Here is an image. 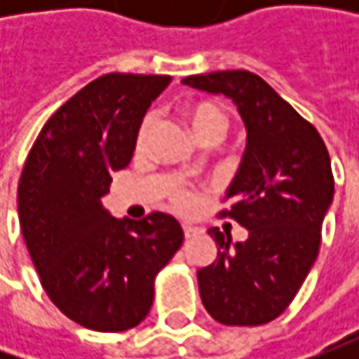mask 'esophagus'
Here are the masks:
<instances>
[{"label":"esophagus","mask_w":359,"mask_h":359,"mask_svg":"<svg viewBox=\"0 0 359 359\" xmlns=\"http://www.w3.org/2000/svg\"><path fill=\"white\" fill-rule=\"evenodd\" d=\"M182 228H184V236H186V238H194V236H198V228H194V226H187V224H184Z\"/></svg>","instance_id":"34e87169"}]
</instances>
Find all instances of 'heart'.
<instances>
[{"mask_svg": "<svg viewBox=\"0 0 359 359\" xmlns=\"http://www.w3.org/2000/svg\"><path fill=\"white\" fill-rule=\"evenodd\" d=\"M186 119L187 123H189V128L191 131L201 137V135H205V133H212V131H217V133H224L226 130V116H224V111L214 104H194L189 105L186 109ZM154 114H147L142 121V128H140V133H137V145H144L147 142V135H149V131L154 128ZM196 170V163H191L189 165V172H194ZM173 201L177 203V205H187L189 201H191V196L184 191V189H175L172 194Z\"/></svg>", "mask_w": 359, "mask_h": 359, "instance_id": "obj_1", "label": "heart"}]
</instances>
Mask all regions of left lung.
<instances>
[{"label":"left lung","instance_id":"1","mask_svg":"<svg viewBox=\"0 0 359 359\" xmlns=\"http://www.w3.org/2000/svg\"><path fill=\"white\" fill-rule=\"evenodd\" d=\"M182 83L226 95L248 131L226 189L231 208L222 212L248 229V240L233 243L217 228L208 231L217 257L198 269L203 308L219 324H268L292 304L320 252L334 200L330 154L318 130L252 72H214Z\"/></svg>","mask_w":359,"mask_h":359}]
</instances>
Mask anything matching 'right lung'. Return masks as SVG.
I'll return each mask as SVG.
<instances>
[{
	"label": "right lung",
	"instance_id": "obj_1",
	"mask_svg": "<svg viewBox=\"0 0 359 359\" xmlns=\"http://www.w3.org/2000/svg\"><path fill=\"white\" fill-rule=\"evenodd\" d=\"M170 81L137 74L93 79L48 119L21 172L20 226L41 285L69 320L95 332L144 320L158 271L184 241L173 215L118 219L102 203Z\"/></svg>",
	"mask_w": 359,
	"mask_h": 359
}]
</instances>
